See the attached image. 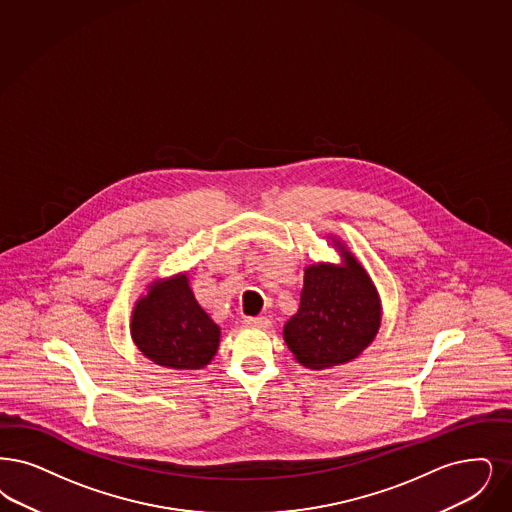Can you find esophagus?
I'll return each instance as SVG.
<instances>
[{
  "mask_svg": "<svg viewBox=\"0 0 512 512\" xmlns=\"http://www.w3.org/2000/svg\"><path fill=\"white\" fill-rule=\"evenodd\" d=\"M244 324H246L247 328L253 329H268L272 324H270V320L268 318H263V316H257V318H246L244 320Z\"/></svg>",
  "mask_w": 512,
  "mask_h": 512,
  "instance_id": "obj_1",
  "label": "esophagus"
}]
</instances>
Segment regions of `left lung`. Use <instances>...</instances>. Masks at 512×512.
Returning <instances> with one entry per match:
<instances>
[{
    "mask_svg": "<svg viewBox=\"0 0 512 512\" xmlns=\"http://www.w3.org/2000/svg\"><path fill=\"white\" fill-rule=\"evenodd\" d=\"M341 263L305 266L301 303L284 326L293 358L308 369H329L358 358L377 337L383 305L366 266L347 244L328 236Z\"/></svg>",
    "mask_w": 512,
    "mask_h": 512,
    "instance_id": "1",
    "label": "left lung"
}]
</instances>
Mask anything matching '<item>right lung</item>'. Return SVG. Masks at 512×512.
I'll return each instance as SVG.
<instances>
[{
  "instance_id": "obj_1",
  "label": "right lung",
  "mask_w": 512,
  "mask_h": 512,
  "mask_svg": "<svg viewBox=\"0 0 512 512\" xmlns=\"http://www.w3.org/2000/svg\"><path fill=\"white\" fill-rule=\"evenodd\" d=\"M129 331L150 362L167 369H202L221 343V328L200 307L188 272L156 278L135 301Z\"/></svg>"
}]
</instances>
